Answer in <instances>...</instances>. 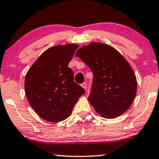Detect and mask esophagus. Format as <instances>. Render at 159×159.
Instances as JSON below:
<instances>
[{
    "label": "esophagus",
    "instance_id": "esophagus-1",
    "mask_svg": "<svg viewBox=\"0 0 159 159\" xmlns=\"http://www.w3.org/2000/svg\"><path fill=\"white\" fill-rule=\"evenodd\" d=\"M81 86L84 89H86L87 88V83L86 82H83V83L81 84Z\"/></svg>",
    "mask_w": 159,
    "mask_h": 159
}]
</instances>
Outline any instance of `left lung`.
Segmentation results:
<instances>
[{
  "instance_id": "8db88e82",
  "label": "left lung",
  "mask_w": 159,
  "mask_h": 159,
  "mask_svg": "<svg viewBox=\"0 0 159 159\" xmlns=\"http://www.w3.org/2000/svg\"><path fill=\"white\" fill-rule=\"evenodd\" d=\"M76 56L93 74L88 100L101 116L116 118L127 111L137 92V80L132 67L114 48L92 43L78 49Z\"/></svg>"
}]
</instances>
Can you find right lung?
Listing matches in <instances>:
<instances>
[{
    "instance_id": "add662e5",
    "label": "right lung",
    "mask_w": 159,
    "mask_h": 159,
    "mask_svg": "<svg viewBox=\"0 0 159 159\" xmlns=\"http://www.w3.org/2000/svg\"><path fill=\"white\" fill-rule=\"evenodd\" d=\"M76 44L56 45L41 54L25 77L27 101L40 117L57 123L68 118L78 99L85 91L74 81L68 67Z\"/></svg>"
}]
</instances>
